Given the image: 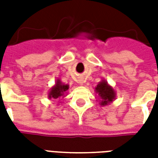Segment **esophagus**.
<instances>
[{
  "label": "esophagus",
  "instance_id": "esophagus-1",
  "mask_svg": "<svg viewBox=\"0 0 158 158\" xmlns=\"http://www.w3.org/2000/svg\"><path fill=\"white\" fill-rule=\"evenodd\" d=\"M79 84H80V85H83V82H79Z\"/></svg>",
  "mask_w": 158,
  "mask_h": 158
}]
</instances>
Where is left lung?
Instances as JSON below:
<instances>
[{
    "mask_svg": "<svg viewBox=\"0 0 158 158\" xmlns=\"http://www.w3.org/2000/svg\"><path fill=\"white\" fill-rule=\"evenodd\" d=\"M95 89H96V92L98 94V96L102 100L101 101L102 106H106L115 99L116 96L115 90L113 89L112 86H110L107 84L106 80H102Z\"/></svg>",
    "mask_w": 158,
    "mask_h": 158,
    "instance_id": "obj_1",
    "label": "left lung"
}]
</instances>
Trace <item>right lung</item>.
<instances>
[{
  "label": "right lung",
  "instance_id": "add662e5",
  "mask_svg": "<svg viewBox=\"0 0 158 158\" xmlns=\"http://www.w3.org/2000/svg\"><path fill=\"white\" fill-rule=\"evenodd\" d=\"M69 85H64L61 82L60 79H57L55 85L52 87L48 94L49 99H57L61 96H65L64 94L69 89Z\"/></svg>",
  "mask_w": 158,
  "mask_h": 158
}]
</instances>
